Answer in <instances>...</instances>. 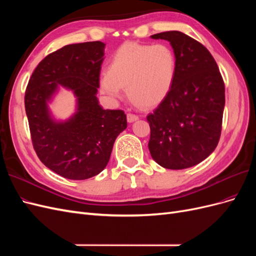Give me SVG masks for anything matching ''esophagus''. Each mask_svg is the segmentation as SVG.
I'll return each mask as SVG.
<instances>
[{
  "label": "esophagus",
  "mask_w": 256,
  "mask_h": 256,
  "mask_svg": "<svg viewBox=\"0 0 256 256\" xmlns=\"http://www.w3.org/2000/svg\"><path fill=\"white\" fill-rule=\"evenodd\" d=\"M138 120V116L136 115V114H132V113H128L127 114V120L128 122H134L136 120Z\"/></svg>",
  "instance_id": "esophagus-1"
}]
</instances>
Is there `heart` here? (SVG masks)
<instances>
[{
  "label": "heart",
  "instance_id": "b5f03b06",
  "mask_svg": "<svg viewBox=\"0 0 256 256\" xmlns=\"http://www.w3.org/2000/svg\"><path fill=\"white\" fill-rule=\"evenodd\" d=\"M176 74L177 58L168 44L126 42L114 52L100 88L112 98L120 97L122 88H128L130 99L150 109L171 94Z\"/></svg>",
  "mask_w": 256,
  "mask_h": 256
}]
</instances>
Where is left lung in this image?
Returning <instances> with one entry per match:
<instances>
[{"instance_id":"1","label":"left lung","mask_w":256,"mask_h":256,"mask_svg":"<svg viewBox=\"0 0 256 256\" xmlns=\"http://www.w3.org/2000/svg\"><path fill=\"white\" fill-rule=\"evenodd\" d=\"M170 42L177 58L171 94L147 116L152 159L170 170L205 160L220 140L226 88L214 58L202 44L178 30L150 36Z\"/></svg>"}]
</instances>
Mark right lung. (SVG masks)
I'll use <instances>...</instances> for the list:
<instances>
[{
  "instance_id": "right-lung-1",
  "label": "right lung",
  "mask_w": 256,
  "mask_h": 256,
  "mask_svg": "<svg viewBox=\"0 0 256 256\" xmlns=\"http://www.w3.org/2000/svg\"><path fill=\"white\" fill-rule=\"evenodd\" d=\"M104 46L74 44L50 53L26 86L24 104L34 150L46 166L68 180H88L102 172L116 138L127 128L124 111L102 109L96 96ZM60 86L77 97V112L65 122L54 120L48 108Z\"/></svg>"
}]
</instances>
